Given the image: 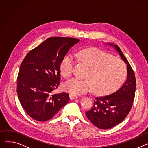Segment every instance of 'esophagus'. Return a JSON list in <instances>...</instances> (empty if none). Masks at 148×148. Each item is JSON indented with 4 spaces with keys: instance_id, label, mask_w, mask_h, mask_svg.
<instances>
[{
    "instance_id": "obj_1",
    "label": "esophagus",
    "mask_w": 148,
    "mask_h": 148,
    "mask_svg": "<svg viewBox=\"0 0 148 148\" xmlns=\"http://www.w3.org/2000/svg\"><path fill=\"white\" fill-rule=\"evenodd\" d=\"M70 99L71 100H74V99H77V98H78V96L77 95H73V94H71L70 95Z\"/></svg>"
}]
</instances>
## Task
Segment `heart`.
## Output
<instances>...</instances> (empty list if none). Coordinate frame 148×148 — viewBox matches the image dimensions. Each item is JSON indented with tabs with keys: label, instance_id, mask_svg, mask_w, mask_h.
<instances>
[{
	"label": "heart",
	"instance_id": "heart-1",
	"mask_svg": "<svg viewBox=\"0 0 148 148\" xmlns=\"http://www.w3.org/2000/svg\"><path fill=\"white\" fill-rule=\"evenodd\" d=\"M78 60L89 66L85 79L74 77L63 85L64 89L73 95H81L93 89L95 93L104 95L111 93L121 87L124 82L127 70L121 59L96 47L86 48L76 54ZM75 60L66 55L60 64L62 75L68 78L72 75Z\"/></svg>",
	"mask_w": 148,
	"mask_h": 148
}]
</instances>
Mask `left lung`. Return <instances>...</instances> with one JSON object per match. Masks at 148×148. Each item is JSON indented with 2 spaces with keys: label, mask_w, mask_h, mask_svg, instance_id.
<instances>
[{
  "label": "left lung",
  "mask_w": 148,
  "mask_h": 148,
  "mask_svg": "<svg viewBox=\"0 0 148 148\" xmlns=\"http://www.w3.org/2000/svg\"><path fill=\"white\" fill-rule=\"evenodd\" d=\"M115 47L122 60L127 64V78L119 90L111 95L96 97L90 110L86 112L87 119L95 126L106 130L121 123L129 114L135 96L136 82L133 69L120 48Z\"/></svg>",
  "instance_id": "8db88e82"
}]
</instances>
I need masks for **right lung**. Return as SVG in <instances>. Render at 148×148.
Wrapping results in <instances>:
<instances>
[{"label":"right lung","mask_w":148,"mask_h":148,"mask_svg":"<svg viewBox=\"0 0 148 148\" xmlns=\"http://www.w3.org/2000/svg\"><path fill=\"white\" fill-rule=\"evenodd\" d=\"M80 42L72 37L48 38L26 55L17 77V94L26 113L38 121L50 120L70 100L55 94L60 84V64L69 49Z\"/></svg>","instance_id":"right-lung-1"}]
</instances>
